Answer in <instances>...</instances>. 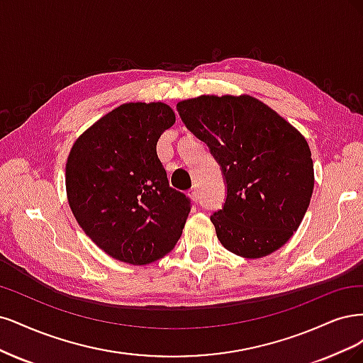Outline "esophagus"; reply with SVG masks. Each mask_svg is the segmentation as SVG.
Wrapping results in <instances>:
<instances>
[{"instance_id": "34e87169", "label": "esophagus", "mask_w": 363, "mask_h": 363, "mask_svg": "<svg viewBox=\"0 0 363 363\" xmlns=\"http://www.w3.org/2000/svg\"><path fill=\"white\" fill-rule=\"evenodd\" d=\"M189 196H190V199L193 202H197L199 201V191L196 190V189H191L190 191H189Z\"/></svg>"}]
</instances>
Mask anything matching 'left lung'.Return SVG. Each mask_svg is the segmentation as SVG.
<instances>
[{
	"mask_svg": "<svg viewBox=\"0 0 363 363\" xmlns=\"http://www.w3.org/2000/svg\"><path fill=\"white\" fill-rule=\"evenodd\" d=\"M177 108L223 170L228 196L211 216L229 252L258 259L282 247L298 229L313 191L306 138L250 95H202Z\"/></svg>",
	"mask_w": 363,
	"mask_h": 363,
	"instance_id": "1",
	"label": "left lung"
}]
</instances>
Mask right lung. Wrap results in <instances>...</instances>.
<instances>
[{"mask_svg": "<svg viewBox=\"0 0 363 363\" xmlns=\"http://www.w3.org/2000/svg\"><path fill=\"white\" fill-rule=\"evenodd\" d=\"M177 122L164 102H126L81 134L66 162L69 206L86 235L111 258L147 265L179 240L190 201L169 185L157 155Z\"/></svg>", "mask_w": 363, "mask_h": 363, "instance_id": "obj_1", "label": "right lung"}]
</instances>
